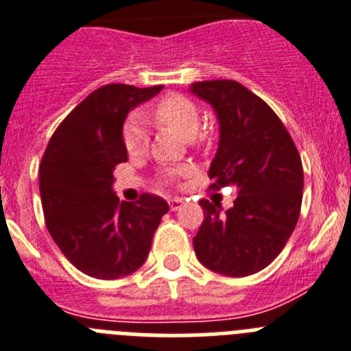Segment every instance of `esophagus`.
<instances>
[{"mask_svg": "<svg viewBox=\"0 0 351 351\" xmlns=\"http://www.w3.org/2000/svg\"><path fill=\"white\" fill-rule=\"evenodd\" d=\"M182 205H184V199H180V197H173V199H169V208H171V212L180 210L182 208Z\"/></svg>", "mask_w": 351, "mask_h": 351, "instance_id": "obj_1", "label": "esophagus"}]
</instances>
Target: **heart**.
<instances>
[{
	"label": "heart",
	"mask_w": 351,
	"mask_h": 351,
	"mask_svg": "<svg viewBox=\"0 0 351 351\" xmlns=\"http://www.w3.org/2000/svg\"><path fill=\"white\" fill-rule=\"evenodd\" d=\"M154 118L158 125L178 132L182 138L193 139V141H205V132H199L201 127V112L199 108L193 100L180 93L164 97L155 106ZM150 143L146 123L139 114H132L123 125V145L130 155H138L146 152ZM184 171H167L164 175L166 180H173Z\"/></svg>",
	"instance_id": "heart-1"
}]
</instances>
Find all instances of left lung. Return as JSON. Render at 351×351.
<instances>
[{
	"label": "left lung",
	"mask_w": 351,
	"mask_h": 351,
	"mask_svg": "<svg viewBox=\"0 0 351 351\" xmlns=\"http://www.w3.org/2000/svg\"><path fill=\"white\" fill-rule=\"evenodd\" d=\"M219 120V148L210 189L234 187L233 206L201 199L205 213L194 237L197 260L213 272L243 277L260 272L285 249L302 205L304 169L293 139L265 100L228 79L191 86Z\"/></svg>",
	"instance_id": "1"
}]
</instances>
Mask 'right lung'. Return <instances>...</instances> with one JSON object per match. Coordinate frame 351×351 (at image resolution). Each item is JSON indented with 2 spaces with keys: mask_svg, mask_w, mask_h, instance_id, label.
<instances>
[{
  "mask_svg": "<svg viewBox=\"0 0 351 351\" xmlns=\"http://www.w3.org/2000/svg\"><path fill=\"white\" fill-rule=\"evenodd\" d=\"M162 86L106 84L58 125L40 162L42 208L47 230L77 270L97 279L136 272L169 206L143 194L125 203L112 193L114 167L127 162L123 121Z\"/></svg>",
  "mask_w": 351,
  "mask_h": 351,
  "instance_id": "obj_1",
  "label": "right lung"
}]
</instances>
